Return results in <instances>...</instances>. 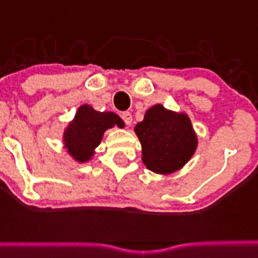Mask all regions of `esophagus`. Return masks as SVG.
Here are the masks:
<instances>
[{
  "label": "esophagus",
  "instance_id": "1",
  "mask_svg": "<svg viewBox=\"0 0 258 258\" xmlns=\"http://www.w3.org/2000/svg\"><path fill=\"white\" fill-rule=\"evenodd\" d=\"M121 119L124 120V123L127 125H130V124H131V123H133V115H131V113H130V112H124V113H123V115H121Z\"/></svg>",
  "mask_w": 258,
  "mask_h": 258
}]
</instances>
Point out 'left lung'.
<instances>
[{
    "mask_svg": "<svg viewBox=\"0 0 258 258\" xmlns=\"http://www.w3.org/2000/svg\"><path fill=\"white\" fill-rule=\"evenodd\" d=\"M142 145V162L159 175L179 171L198 147V137L186 112L155 104L146 111L135 128Z\"/></svg>",
    "mask_w": 258,
    "mask_h": 258,
    "instance_id": "left-lung-1",
    "label": "left lung"
}]
</instances>
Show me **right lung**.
<instances>
[{"label": "right lung", "mask_w": 258, "mask_h": 258, "mask_svg": "<svg viewBox=\"0 0 258 258\" xmlns=\"http://www.w3.org/2000/svg\"><path fill=\"white\" fill-rule=\"evenodd\" d=\"M124 128V121L115 112L96 111L92 105H80L74 119L62 131V145L66 153L78 163H87L96 153L107 130Z\"/></svg>", "instance_id": "add662e5"}]
</instances>
